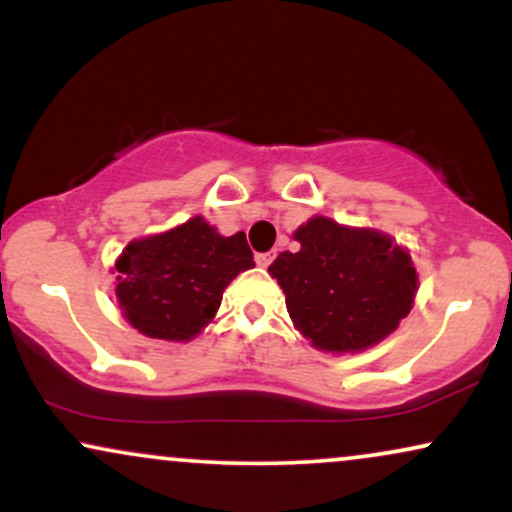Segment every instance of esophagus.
<instances>
[{
  "mask_svg": "<svg viewBox=\"0 0 512 512\" xmlns=\"http://www.w3.org/2000/svg\"><path fill=\"white\" fill-rule=\"evenodd\" d=\"M271 260H274V252H260V255L255 257V262L260 264V267H269Z\"/></svg>",
  "mask_w": 512,
  "mask_h": 512,
  "instance_id": "obj_1",
  "label": "esophagus"
}]
</instances>
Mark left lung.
<instances>
[{"label":"left lung","instance_id":"1","mask_svg":"<svg viewBox=\"0 0 512 512\" xmlns=\"http://www.w3.org/2000/svg\"><path fill=\"white\" fill-rule=\"evenodd\" d=\"M297 252L269 267L293 326L312 347L357 354L383 342L413 309L418 271L411 252L371 226L314 215L295 229Z\"/></svg>","mask_w":512,"mask_h":512}]
</instances>
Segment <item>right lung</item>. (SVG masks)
Instances as JSON below:
<instances>
[{
  "label": "right lung",
  "mask_w": 512,
  "mask_h": 512,
  "mask_svg": "<svg viewBox=\"0 0 512 512\" xmlns=\"http://www.w3.org/2000/svg\"><path fill=\"white\" fill-rule=\"evenodd\" d=\"M252 267L245 234L222 236L198 215L129 241L115 260V297L141 335L189 342L215 319L226 286Z\"/></svg>",
  "instance_id": "1"
}]
</instances>
